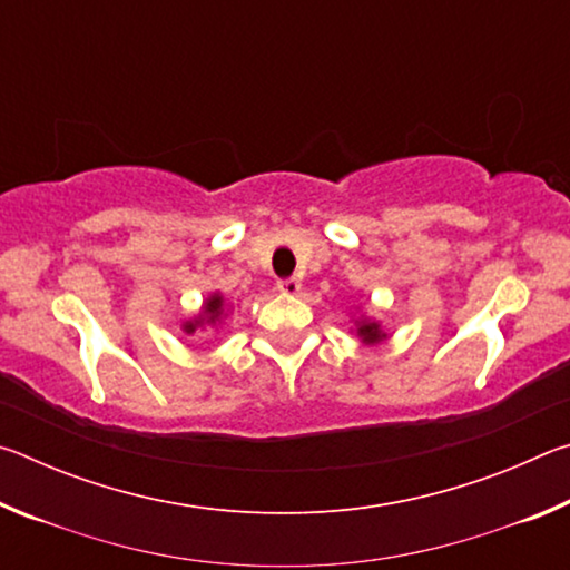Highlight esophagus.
<instances>
[{
	"label": "esophagus",
	"instance_id": "esophagus-1",
	"mask_svg": "<svg viewBox=\"0 0 570 570\" xmlns=\"http://www.w3.org/2000/svg\"><path fill=\"white\" fill-rule=\"evenodd\" d=\"M276 288L286 296H296L298 292H302V282H298V278H284V282L276 284Z\"/></svg>",
	"mask_w": 570,
	"mask_h": 570
}]
</instances>
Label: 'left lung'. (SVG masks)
Listing matches in <instances>:
<instances>
[{
    "instance_id": "8db88e82",
    "label": "left lung",
    "mask_w": 570,
    "mask_h": 570,
    "mask_svg": "<svg viewBox=\"0 0 570 570\" xmlns=\"http://www.w3.org/2000/svg\"><path fill=\"white\" fill-rule=\"evenodd\" d=\"M356 336H360L364 344H380V342L387 340V334L382 332L380 322H372V320L356 322Z\"/></svg>"
}]
</instances>
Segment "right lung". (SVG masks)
Masks as SVG:
<instances>
[{"label":"right lung","instance_id":"add662e5","mask_svg":"<svg viewBox=\"0 0 570 570\" xmlns=\"http://www.w3.org/2000/svg\"><path fill=\"white\" fill-rule=\"evenodd\" d=\"M224 312H226V302H224V296L220 294H210L208 298H206V304H204V312H200L196 320H190V322H186L183 324V332L186 334H193L198 330V326H204V324H216L220 316H224Z\"/></svg>","mask_w":570,"mask_h":570}]
</instances>
